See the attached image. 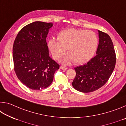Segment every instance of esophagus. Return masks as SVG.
<instances>
[{"instance_id":"obj_1","label":"esophagus","mask_w":126,"mask_h":126,"mask_svg":"<svg viewBox=\"0 0 126 126\" xmlns=\"http://www.w3.org/2000/svg\"><path fill=\"white\" fill-rule=\"evenodd\" d=\"M60 69L62 70H63V71H66L68 69V68L67 67H65V66H61L60 67Z\"/></svg>"}]
</instances>
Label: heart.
Listing matches in <instances>:
<instances>
[{"label":"heart","instance_id":"b5f03b06","mask_svg":"<svg viewBox=\"0 0 126 126\" xmlns=\"http://www.w3.org/2000/svg\"><path fill=\"white\" fill-rule=\"evenodd\" d=\"M98 45V38L94 32L86 29L71 28L64 30L58 34V39L50 38L48 47L52 57L58 59L67 49L68 54L62 59L63 63L71 62L82 64L93 58Z\"/></svg>","mask_w":126,"mask_h":126}]
</instances>
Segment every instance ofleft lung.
<instances>
[{
    "label": "left lung",
    "mask_w": 126,
    "mask_h": 126,
    "mask_svg": "<svg viewBox=\"0 0 126 126\" xmlns=\"http://www.w3.org/2000/svg\"><path fill=\"white\" fill-rule=\"evenodd\" d=\"M98 36L97 55L85 64L74 68L76 75L72 86L81 92H92L104 86L114 69L116 57L111 38L100 31Z\"/></svg>",
    "instance_id": "obj_1"
}]
</instances>
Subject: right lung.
I'll use <instances>...</instances> for the list:
<instances>
[{
    "label": "right lung",
    "instance_id": "right-lung-1",
    "mask_svg": "<svg viewBox=\"0 0 126 126\" xmlns=\"http://www.w3.org/2000/svg\"><path fill=\"white\" fill-rule=\"evenodd\" d=\"M52 23L34 22L25 25L15 39L13 47L14 71L25 86L33 90L52 83L59 65L49 57L46 38Z\"/></svg>",
    "mask_w": 126,
    "mask_h": 126
}]
</instances>
